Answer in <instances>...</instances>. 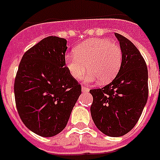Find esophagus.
I'll return each mask as SVG.
<instances>
[{
    "label": "esophagus",
    "instance_id": "esophagus-1",
    "mask_svg": "<svg viewBox=\"0 0 160 160\" xmlns=\"http://www.w3.org/2000/svg\"><path fill=\"white\" fill-rule=\"evenodd\" d=\"M81 89H82V92H89V90H90L89 87H86V86H82V88H81Z\"/></svg>",
    "mask_w": 160,
    "mask_h": 160
}]
</instances>
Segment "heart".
<instances>
[{"mask_svg":"<svg viewBox=\"0 0 160 160\" xmlns=\"http://www.w3.org/2000/svg\"><path fill=\"white\" fill-rule=\"evenodd\" d=\"M75 54L65 56L66 67L71 76L79 80L87 71L84 80L102 83L110 82L120 70L122 52L118 43L103 38H93L81 42L74 49Z\"/></svg>","mask_w":160,"mask_h":160,"instance_id":"obj_1","label":"heart"}]
</instances>
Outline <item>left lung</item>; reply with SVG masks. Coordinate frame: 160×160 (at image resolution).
Listing matches in <instances>:
<instances>
[{
	"label": "left lung",
	"instance_id": "left-lung-1",
	"mask_svg": "<svg viewBox=\"0 0 160 160\" xmlns=\"http://www.w3.org/2000/svg\"><path fill=\"white\" fill-rule=\"evenodd\" d=\"M122 52L118 75L103 88L92 89L91 115L96 127L111 137L122 136L135 126L148 98V67L134 43L115 33Z\"/></svg>",
	"mask_w": 160,
	"mask_h": 160
}]
</instances>
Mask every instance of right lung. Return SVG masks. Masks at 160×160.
<instances>
[{
    "label": "right lung",
    "instance_id": "1",
    "mask_svg": "<svg viewBox=\"0 0 160 160\" xmlns=\"http://www.w3.org/2000/svg\"><path fill=\"white\" fill-rule=\"evenodd\" d=\"M67 40L49 36L26 51L14 80L17 111L33 133L51 137L65 128L81 86L65 62Z\"/></svg>",
    "mask_w": 160,
    "mask_h": 160
}]
</instances>
